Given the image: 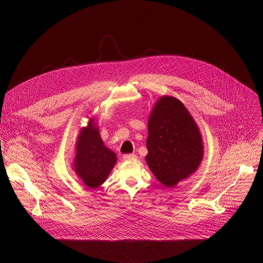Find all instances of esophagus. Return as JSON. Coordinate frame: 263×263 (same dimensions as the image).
<instances>
[{"instance_id": "esophagus-1", "label": "esophagus", "mask_w": 263, "mask_h": 263, "mask_svg": "<svg viewBox=\"0 0 263 263\" xmlns=\"http://www.w3.org/2000/svg\"><path fill=\"white\" fill-rule=\"evenodd\" d=\"M136 158V155L135 154H126L123 156V159L124 160H133Z\"/></svg>"}]
</instances>
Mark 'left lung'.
I'll list each match as a JSON object with an SVG mask.
<instances>
[{"instance_id": "left-lung-1", "label": "left lung", "mask_w": 263, "mask_h": 263, "mask_svg": "<svg viewBox=\"0 0 263 263\" xmlns=\"http://www.w3.org/2000/svg\"><path fill=\"white\" fill-rule=\"evenodd\" d=\"M145 161L166 187L194 174L204 154L200 130L181 101L161 97L147 121Z\"/></svg>"}]
</instances>
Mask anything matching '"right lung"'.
I'll return each instance as SVG.
<instances>
[{"instance_id": "add662e5", "label": "right lung", "mask_w": 263, "mask_h": 263, "mask_svg": "<svg viewBox=\"0 0 263 263\" xmlns=\"http://www.w3.org/2000/svg\"><path fill=\"white\" fill-rule=\"evenodd\" d=\"M117 162V155L105 146L95 120L82 128L76 142L73 170L89 189L102 185Z\"/></svg>"}]
</instances>
